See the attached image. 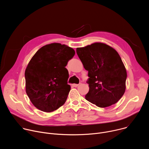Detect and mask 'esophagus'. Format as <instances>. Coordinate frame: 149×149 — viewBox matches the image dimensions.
Instances as JSON below:
<instances>
[{
  "instance_id": "1",
  "label": "esophagus",
  "mask_w": 149,
  "mask_h": 149,
  "mask_svg": "<svg viewBox=\"0 0 149 149\" xmlns=\"http://www.w3.org/2000/svg\"><path fill=\"white\" fill-rule=\"evenodd\" d=\"M72 86L74 87H77L78 86H79V84H73Z\"/></svg>"
}]
</instances>
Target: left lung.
Instances as JSON below:
<instances>
[{
	"instance_id": "left-lung-1",
	"label": "left lung",
	"mask_w": 149,
	"mask_h": 149,
	"mask_svg": "<svg viewBox=\"0 0 149 149\" xmlns=\"http://www.w3.org/2000/svg\"><path fill=\"white\" fill-rule=\"evenodd\" d=\"M77 54L88 71L86 99L101 108L118 102L125 90L127 72L117 52L106 44L94 43L77 48Z\"/></svg>"
}]
</instances>
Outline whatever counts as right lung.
Instances as JSON below:
<instances>
[{"instance_id":"obj_1","label":"right lung","mask_w":149,"mask_h":149,"mask_svg":"<svg viewBox=\"0 0 149 149\" xmlns=\"http://www.w3.org/2000/svg\"><path fill=\"white\" fill-rule=\"evenodd\" d=\"M75 51L65 45L53 43L40 48L25 72L26 92L38 109L52 112L64 104L71 90L65 68Z\"/></svg>"}]
</instances>
